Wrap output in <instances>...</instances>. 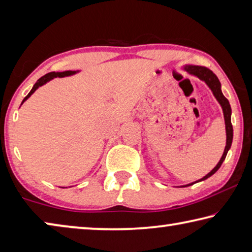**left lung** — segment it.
Instances as JSON below:
<instances>
[{
	"instance_id": "obj_1",
	"label": "left lung",
	"mask_w": 252,
	"mask_h": 252,
	"mask_svg": "<svg viewBox=\"0 0 252 252\" xmlns=\"http://www.w3.org/2000/svg\"><path fill=\"white\" fill-rule=\"evenodd\" d=\"M184 70H186L188 74L192 75V76H196L200 79V81L205 82L206 85L210 88V91L213 92V94L215 96V98L217 99L218 103L220 104L222 108V113H223V118H224V125H226V147H224V151L221 158L218 161V164L216 165L215 168L210 171V173L207 174L205 177H202L201 179L197 180V182H193L191 184L185 185V186L182 187H188L191 186V185L202 182V180H206L207 178H209L213 176L216 171H217L220 166L223 162V160L226 159V156L228 154V151L231 147L232 144V138H233V129H232V125H231V107L230 104H229V100L223 96L222 92H221V84H220L218 77L213 73V70H210L209 68L205 67V66H199V65H185L184 66Z\"/></svg>"
}]
</instances>
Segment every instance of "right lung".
I'll return each instance as SVG.
<instances>
[{
    "instance_id": "add662e5",
    "label": "right lung",
    "mask_w": 252,
    "mask_h": 252,
    "mask_svg": "<svg viewBox=\"0 0 252 252\" xmlns=\"http://www.w3.org/2000/svg\"><path fill=\"white\" fill-rule=\"evenodd\" d=\"M78 72H79V70H64V72H51V73H47V74H45V75H44V76H42L41 78L37 79V82L34 84V86L32 87V90H31V92L29 93L28 95H26V97H25V98L23 99V101H22V104H23L26 99L30 98L31 95H32L33 93H34L35 91H36L38 87H41V86H43V85H45L46 83H48L50 81H52L53 78H55V77H66V76H72V75L76 74V73H78ZM22 104H21V105H22Z\"/></svg>"
}]
</instances>
